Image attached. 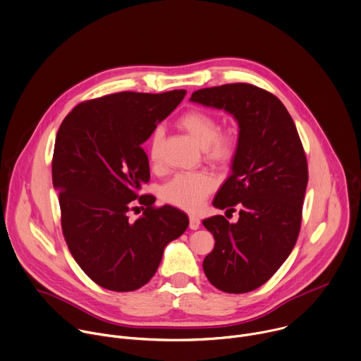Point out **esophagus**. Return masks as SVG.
I'll return each mask as SVG.
<instances>
[{
    "instance_id": "34e87169",
    "label": "esophagus",
    "mask_w": 361,
    "mask_h": 361,
    "mask_svg": "<svg viewBox=\"0 0 361 361\" xmlns=\"http://www.w3.org/2000/svg\"><path fill=\"white\" fill-rule=\"evenodd\" d=\"M201 224V219L197 215H190V228L191 229H198Z\"/></svg>"
}]
</instances>
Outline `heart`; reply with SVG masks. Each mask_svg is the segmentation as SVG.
<instances>
[{"mask_svg": "<svg viewBox=\"0 0 361 361\" xmlns=\"http://www.w3.org/2000/svg\"><path fill=\"white\" fill-rule=\"evenodd\" d=\"M177 125L187 132L191 139L204 149L208 160L224 164L235 153L236 136L232 130H219L218 118L202 110L184 113ZM163 130L156 129L149 143V157L152 163H159L161 153ZM215 187V178L207 171L178 173L161 188V198L178 208L197 211Z\"/></svg>", "mask_w": 361, "mask_h": 361, "instance_id": "obj_1", "label": "heart"}]
</instances>
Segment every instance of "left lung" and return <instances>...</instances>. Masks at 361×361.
Masks as SVG:
<instances>
[{
  "instance_id": "8db88e82",
  "label": "left lung",
  "mask_w": 361,
  "mask_h": 361,
  "mask_svg": "<svg viewBox=\"0 0 361 361\" xmlns=\"http://www.w3.org/2000/svg\"><path fill=\"white\" fill-rule=\"evenodd\" d=\"M190 100L225 110L239 128L231 176L212 201L226 212L236 207L239 218L202 221L215 239L204 274L222 292H251L274 276L296 244L309 180L303 146L283 103L261 87H205Z\"/></svg>"
}]
</instances>
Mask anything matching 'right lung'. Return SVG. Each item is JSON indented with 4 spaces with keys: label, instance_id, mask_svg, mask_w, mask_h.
Instances as JSON below:
<instances>
[{
    "label": "right lung",
    "instance_id": "1",
    "mask_svg": "<svg viewBox=\"0 0 361 361\" xmlns=\"http://www.w3.org/2000/svg\"><path fill=\"white\" fill-rule=\"evenodd\" d=\"M185 93L120 92L87 100L56 133L52 183L59 191L62 232L78 265L104 289L132 292L146 285L166 245L188 226L185 212L154 208L152 195L136 192L150 180L142 145ZM136 197L147 208L130 221L127 212Z\"/></svg>",
    "mask_w": 361,
    "mask_h": 361
}]
</instances>
